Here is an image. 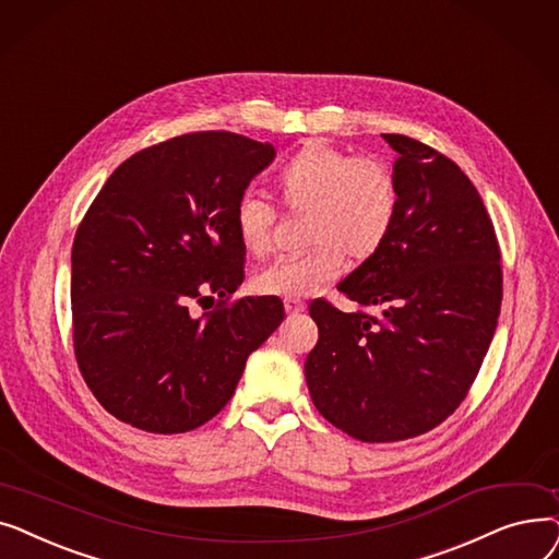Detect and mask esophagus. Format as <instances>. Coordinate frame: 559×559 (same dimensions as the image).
Instances as JSON below:
<instances>
[{"label":"esophagus","instance_id":"esophagus-1","mask_svg":"<svg viewBox=\"0 0 559 559\" xmlns=\"http://www.w3.org/2000/svg\"><path fill=\"white\" fill-rule=\"evenodd\" d=\"M305 307H307V305H305V300H300V298H286V300H284L286 313H300Z\"/></svg>","mask_w":559,"mask_h":559}]
</instances>
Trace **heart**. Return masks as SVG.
Here are the masks:
<instances>
[{"mask_svg": "<svg viewBox=\"0 0 559 559\" xmlns=\"http://www.w3.org/2000/svg\"><path fill=\"white\" fill-rule=\"evenodd\" d=\"M275 193L288 214L307 216L309 248L263 265L252 277L263 296H309L341 275L345 254L353 261L376 257L401 211V189L386 164L321 141L307 143L277 168ZM277 218L271 200L252 193L238 200L236 234L250 257L271 252Z\"/></svg>", "mask_w": 559, "mask_h": 559, "instance_id": "heart-1", "label": "heart"}]
</instances>
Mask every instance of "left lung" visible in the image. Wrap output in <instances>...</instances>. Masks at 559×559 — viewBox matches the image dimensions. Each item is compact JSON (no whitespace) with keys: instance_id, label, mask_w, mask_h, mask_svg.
<instances>
[{"instance_id":"obj_1","label":"left lung","mask_w":559,"mask_h":559,"mask_svg":"<svg viewBox=\"0 0 559 559\" xmlns=\"http://www.w3.org/2000/svg\"><path fill=\"white\" fill-rule=\"evenodd\" d=\"M382 136L401 154L395 227L376 257L338 282L357 311L311 302L318 343L305 361L316 409L366 443L425 435L462 405L502 300L498 238L471 179L430 145ZM378 304L382 317L365 311Z\"/></svg>"}]
</instances>
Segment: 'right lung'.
Listing matches in <instances>:
<instances>
[{"label": "right lung", "mask_w": 559, "mask_h": 559, "mask_svg": "<svg viewBox=\"0 0 559 559\" xmlns=\"http://www.w3.org/2000/svg\"><path fill=\"white\" fill-rule=\"evenodd\" d=\"M275 150L231 131H191L131 154L72 243V348L118 420L179 435L214 418L252 350L284 321L280 298H236L246 250L234 211ZM219 296L202 317L188 309Z\"/></svg>", "instance_id": "1"}]
</instances>
